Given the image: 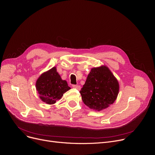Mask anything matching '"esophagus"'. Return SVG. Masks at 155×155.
Wrapping results in <instances>:
<instances>
[{
	"label": "esophagus",
	"mask_w": 155,
	"mask_h": 155,
	"mask_svg": "<svg viewBox=\"0 0 155 155\" xmlns=\"http://www.w3.org/2000/svg\"><path fill=\"white\" fill-rule=\"evenodd\" d=\"M72 87L75 88V89H77V90H80L81 87H80V85H76V84H74L72 85Z\"/></svg>",
	"instance_id": "34e87169"
}]
</instances>
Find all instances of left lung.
<instances>
[{
    "label": "left lung",
    "instance_id": "obj_1",
    "mask_svg": "<svg viewBox=\"0 0 155 155\" xmlns=\"http://www.w3.org/2000/svg\"><path fill=\"white\" fill-rule=\"evenodd\" d=\"M119 90L118 80L107 66L102 65L91 69L80 93L86 105L101 111L114 104Z\"/></svg>",
    "mask_w": 155,
    "mask_h": 155
}]
</instances>
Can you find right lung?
Returning <instances> with one entry per match:
<instances>
[{
	"mask_svg": "<svg viewBox=\"0 0 155 155\" xmlns=\"http://www.w3.org/2000/svg\"><path fill=\"white\" fill-rule=\"evenodd\" d=\"M35 86L40 99L50 105L55 104L71 89L67 81L62 80L56 67L41 74L36 81Z\"/></svg>",
	"mask_w": 155,
	"mask_h": 155,
	"instance_id": "1",
	"label": "right lung"
}]
</instances>
